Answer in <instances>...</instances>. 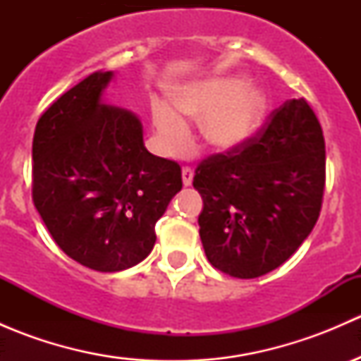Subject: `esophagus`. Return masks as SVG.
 I'll list each match as a JSON object with an SVG mask.
<instances>
[{"instance_id": "34e87169", "label": "esophagus", "mask_w": 361, "mask_h": 361, "mask_svg": "<svg viewBox=\"0 0 361 361\" xmlns=\"http://www.w3.org/2000/svg\"><path fill=\"white\" fill-rule=\"evenodd\" d=\"M181 178H183L185 187H190L192 180H194V171H192L190 167H183V169H181Z\"/></svg>"}]
</instances>
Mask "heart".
<instances>
[{"instance_id": "1", "label": "heart", "mask_w": 361, "mask_h": 361, "mask_svg": "<svg viewBox=\"0 0 361 361\" xmlns=\"http://www.w3.org/2000/svg\"><path fill=\"white\" fill-rule=\"evenodd\" d=\"M174 104L152 103V123L157 150L174 157L187 150L192 134L187 118H201L204 140L216 148H235L258 130L269 99L262 87L245 83L243 76H218L187 83L174 94Z\"/></svg>"}]
</instances>
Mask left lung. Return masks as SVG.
<instances>
[{
  "instance_id": "left-lung-1",
  "label": "left lung",
  "mask_w": 361,
  "mask_h": 361,
  "mask_svg": "<svg viewBox=\"0 0 361 361\" xmlns=\"http://www.w3.org/2000/svg\"><path fill=\"white\" fill-rule=\"evenodd\" d=\"M194 188L213 267L251 279L285 264L314 228L325 190V140L307 101H286L248 143L202 160Z\"/></svg>"
}]
</instances>
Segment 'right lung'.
<instances>
[{
  "mask_svg": "<svg viewBox=\"0 0 361 361\" xmlns=\"http://www.w3.org/2000/svg\"><path fill=\"white\" fill-rule=\"evenodd\" d=\"M113 71H96L36 123L32 201L61 250L116 272L155 245V224L181 190V167L150 154L140 116L104 103Z\"/></svg>",
  "mask_w": 361,
  "mask_h": 361,
  "instance_id": "add662e5",
  "label": "right lung"
}]
</instances>
